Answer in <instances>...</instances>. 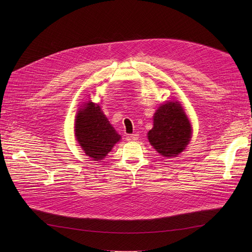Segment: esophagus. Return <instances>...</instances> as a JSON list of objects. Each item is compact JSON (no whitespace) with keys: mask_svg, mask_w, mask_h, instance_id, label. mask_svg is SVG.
<instances>
[{"mask_svg":"<svg viewBox=\"0 0 252 252\" xmlns=\"http://www.w3.org/2000/svg\"><path fill=\"white\" fill-rule=\"evenodd\" d=\"M129 138L134 141H137L139 139V134H131L129 135Z\"/></svg>","mask_w":252,"mask_h":252,"instance_id":"1","label":"esophagus"}]
</instances>
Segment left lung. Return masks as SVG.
<instances>
[{
  "label": "left lung",
  "mask_w": 252,
  "mask_h": 252,
  "mask_svg": "<svg viewBox=\"0 0 252 252\" xmlns=\"http://www.w3.org/2000/svg\"><path fill=\"white\" fill-rule=\"evenodd\" d=\"M191 136V124L180 102L167 101L158 107L148 131V140L158 153L176 157L187 147Z\"/></svg>",
  "instance_id": "obj_1"
}]
</instances>
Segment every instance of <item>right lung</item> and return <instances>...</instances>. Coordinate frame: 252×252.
Wrapping results in <instances>:
<instances>
[{
	"instance_id": "obj_1",
	"label": "right lung",
	"mask_w": 252,
	"mask_h": 252,
	"mask_svg": "<svg viewBox=\"0 0 252 252\" xmlns=\"http://www.w3.org/2000/svg\"><path fill=\"white\" fill-rule=\"evenodd\" d=\"M75 138L86 155L93 160H102L121 140L101 110L99 104L88 101L77 111L74 124Z\"/></svg>"
}]
</instances>
